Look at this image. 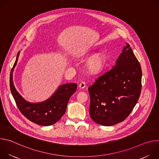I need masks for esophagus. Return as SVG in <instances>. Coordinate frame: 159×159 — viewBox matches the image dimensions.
<instances>
[{"instance_id":"1","label":"esophagus","mask_w":159,"mask_h":159,"mask_svg":"<svg viewBox=\"0 0 159 159\" xmlns=\"http://www.w3.org/2000/svg\"><path fill=\"white\" fill-rule=\"evenodd\" d=\"M79 88H80V89H84V88L85 87V82H82L79 84Z\"/></svg>"}]
</instances>
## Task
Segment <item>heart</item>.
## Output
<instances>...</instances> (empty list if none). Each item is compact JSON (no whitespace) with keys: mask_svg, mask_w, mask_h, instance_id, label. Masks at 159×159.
I'll return each mask as SVG.
<instances>
[{"mask_svg":"<svg viewBox=\"0 0 159 159\" xmlns=\"http://www.w3.org/2000/svg\"><path fill=\"white\" fill-rule=\"evenodd\" d=\"M86 57L85 53H81L78 55L79 58ZM106 56L102 53H98L90 57L85 63V70L89 74L96 75L100 74L106 65Z\"/></svg>","mask_w":159,"mask_h":159,"instance_id":"1","label":"heart"}]
</instances>
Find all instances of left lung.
Instances as JSON below:
<instances>
[{
	"mask_svg": "<svg viewBox=\"0 0 159 159\" xmlns=\"http://www.w3.org/2000/svg\"><path fill=\"white\" fill-rule=\"evenodd\" d=\"M142 75L140 63L126 43L112 69L88 88L92 120L102 126L124 121L139 99Z\"/></svg>",
	"mask_w": 159,
	"mask_h": 159,
	"instance_id": "8db88e82",
	"label": "left lung"
}]
</instances>
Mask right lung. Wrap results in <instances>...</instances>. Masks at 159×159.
<instances>
[{"mask_svg": "<svg viewBox=\"0 0 159 159\" xmlns=\"http://www.w3.org/2000/svg\"><path fill=\"white\" fill-rule=\"evenodd\" d=\"M19 52L10 74V88L16 105L27 119L41 126H50L57 123L66 111L68 102L77 90V84L69 83L60 85L48 99L39 102H30L22 98L16 89L12 74L17 64Z\"/></svg>", "mask_w": 159, "mask_h": 159, "instance_id": "1", "label": "right lung"}]
</instances>
